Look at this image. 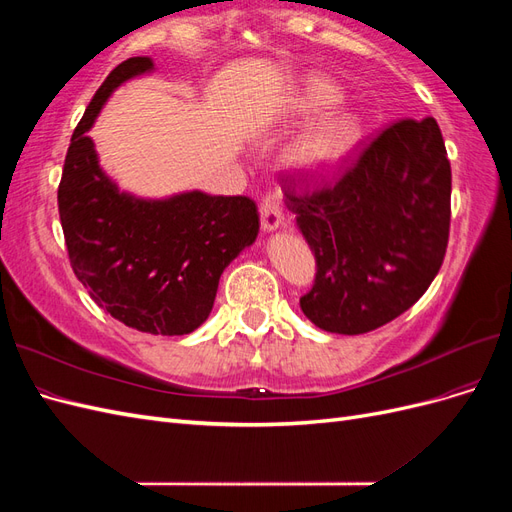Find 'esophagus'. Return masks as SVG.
Returning <instances> with one entry per match:
<instances>
[{
  "instance_id": "1",
  "label": "esophagus",
  "mask_w": 512,
  "mask_h": 512,
  "mask_svg": "<svg viewBox=\"0 0 512 512\" xmlns=\"http://www.w3.org/2000/svg\"><path fill=\"white\" fill-rule=\"evenodd\" d=\"M284 222V215H282V207H280V198L275 194L267 192L260 200V224L262 230H277Z\"/></svg>"
}]
</instances>
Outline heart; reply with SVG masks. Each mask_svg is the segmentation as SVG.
I'll use <instances>...</instances> for the list:
<instances>
[{
	"instance_id": "b5f03b06",
	"label": "heart",
	"mask_w": 512,
	"mask_h": 512,
	"mask_svg": "<svg viewBox=\"0 0 512 512\" xmlns=\"http://www.w3.org/2000/svg\"><path fill=\"white\" fill-rule=\"evenodd\" d=\"M342 100V91L322 74H307L294 85L290 111L297 115H316ZM363 136V119L348 108L324 115L305 128L290 143L288 162L309 175L329 173L342 164Z\"/></svg>"
}]
</instances>
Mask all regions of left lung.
Wrapping results in <instances>:
<instances>
[{
  "mask_svg": "<svg viewBox=\"0 0 512 512\" xmlns=\"http://www.w3.org/2000/svg\"><path fill=\"white\" fill-rule=\"evenodd\" d=\"M282 188L316 256L301 309L318 329L374 331L438 275L451 228V162L433 117L391 123L331 183L309 190L301 175H284Z\"/></svg>",
  "mask_w": 512,
  "mask_h": 512,
  "instance_id": "1",
  "label": "left lung"
}]
</instances>
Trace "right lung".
Here are the masks:
<instances>
[{"mask_svg": "<svg viewBox=\"0 0 512 512\" xmlns=\"http://www.w3.org/2000/svg\"><path fill=\"white\" fill-rule=\"evenodd\" d=\"M151 70L149 57H130L106 76L70 138L57 205L89 297L136 331L185 335L209 318L220 275L256 241L260 222L247 196L194 190L145 200L106 177L87 132L121 83Z\"/></svg>", "mask_w": 512, "mask_h": 512, "instance_id": "add662e5", "label": "right lung"}]
</instances>
